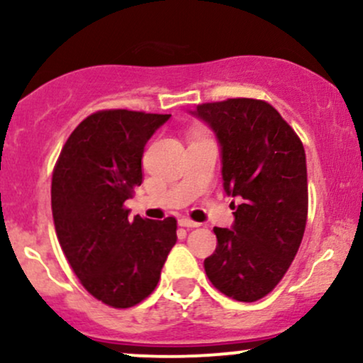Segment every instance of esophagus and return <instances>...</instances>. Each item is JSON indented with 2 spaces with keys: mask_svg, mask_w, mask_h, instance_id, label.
<instances>
[{
  "mask_svg": "<svg viewBox=\"0 0 363 363\" xmlns=\"http://www.w3.org/2000/svg\"><path fill=\"white\" fill-rule=\"evenodd\" d=\"M179 225H181V227H184V228L199 227L198 222H193V220H189V218H181V220H179Z\"/></svg>",
  "mask_w": 363,
  "mask_h": 363,
  "instance_id": "1",
  "label": "esophagus"
}]
</instances>
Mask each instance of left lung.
Wrapping results in <instances>:
<instances>
[{
    "label": "left lung",
    "mask_w": 363,
    "mask_h": 363,
    "mask_svg": "<svg viewBox=\"0 0 363 363\" xmlns=\"http://www.w3.org/2000/svg\"><path fill=\"white\" fill-rule=\"evenodd\" d=\"M215 133L225 193L239 198L232 228L215 227L205 272L227 297L256 302L285 277L307 222V165L301 138L264 101L228 99L191 111Z\"/></svg>",
    "instance_id": "left-lung-1"
}]
</instances>
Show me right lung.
<instances>
[{
  "mask_svg": "<svg viewBox=\"0 0 363 363\" xmlns=\"http://www.w3.org/2000/svg\"><path fill=\"white\" fill-rule=\"evenodd\" d=\"M170 114L99 111L78 124L61 150L51 186L62 252L97 301L128 309L155 290L177 240V222L129 220L124 201L143 182L145 145Z\"/></svg>",
  "mask_w": 363,
  "mask_h": 363,
  "instance_id": "obj_1",
  "label": "right lung"
}]
</instances>
